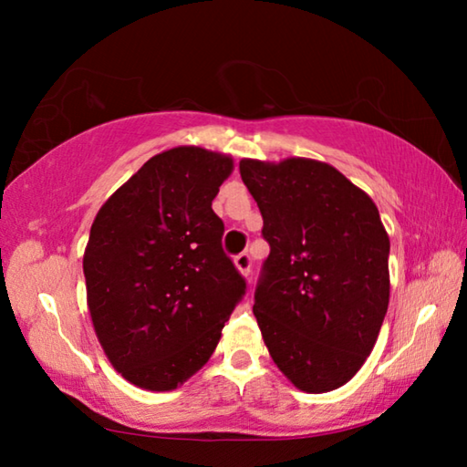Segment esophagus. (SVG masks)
Segmentation results:
<instances>
[{
  "mask_svg": "<svg viewBox=\"0 0 467 467\" xmlns=\"http://www.w3.org/2000/svg\"><path fill=\"white\" fill-rule=\"evenodd\" d=\"M234 265H236V270H239L243 275H249L251 274V265H253L249 253H239V255L234 257Z\"/></svg>",
  "mask_w": 467,
  "mask_h": 467,
  "instance_id": "1",
  "label": "esophagus"
}]
</instances>
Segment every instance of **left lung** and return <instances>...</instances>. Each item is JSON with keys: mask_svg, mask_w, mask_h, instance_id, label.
Listing matches in <instances>:
<instances>
[{"mask_svg": "<svg viewBox=\"0 0 467 467\" xmlns=\"http://www.w3.org/2000/svg\"><path fill=\"white\" fill-rule=\"evenodd\" d=\"M239 171L270 243L253 305L270 357L300 391L337 389L365 365L389 305L377 205L311 158H244Z\"/></svg>", "mask_w": 467, "mask_h": 467, "instance_id": "1", "label": "left lung"}]
</instances>
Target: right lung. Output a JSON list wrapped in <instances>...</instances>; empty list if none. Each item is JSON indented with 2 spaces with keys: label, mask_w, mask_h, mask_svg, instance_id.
Listing matches in <instances>:
<instances>
[{
  "label": "right lung",
  "mask_w": 467,
  "mask_h": 467,
  "mask_svg": "<svg viewBox=\"0 0 467 467\" xmlns=\"http://www.w3.org/2000/svg\"><path fill=\"white\" fill-rule=\"evenodd\" d=\"M231 172V156L172 148L94 218L84 251L92 326L110 365L141 389H177L197 373L247 290L212 210Z\"/></svg>",
  "instance_id": "add662e5"
}]
</instances>
